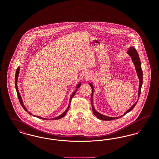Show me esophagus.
<instances>
[{
  "instance_id": "obj_1",
  "label": "esophagus",
  "mask_w": 159,
  "mask_h": 159,
  "mask_svg": "<svg viewBox=\"0 0 159 159\" xmlns=\"http://www.w3.org/2000/svg\"><path fill=\"white\" fill-rule=\"evenodd\" d=\"M84 78H86V79H89L91 77V73L90 72L88 71V72H85L84 75Z\"/></svg>"
}]
</instances>
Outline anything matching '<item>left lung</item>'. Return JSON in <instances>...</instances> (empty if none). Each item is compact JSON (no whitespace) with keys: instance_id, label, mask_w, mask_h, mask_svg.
<instances>
[{"instance_id":"obj_1","label":"left lung","mask_w":159,"mask_h":159,"mask_svg":"<svg viewBox=\"0 0 159 159\" xmlns=\"http://www.w3.org/2000/svg\"><path fill=\"white\" fill-rule=\"evenodd\" d=\"M127 53L131 57L132 60L133 61L134 65H135V67L136 69V73L138 77L139 78V89H138V98H139L140 94H141V87H142V84H143V70L141 68V61L139 59L138 53L137 52L135 48L133 46H131L129 48L128 51L127 52ZM89 85L91 86V88H92V93H91V104H92V111L93 113L94 114V115L98 118L99 119L102 120H113L115 119H117L119 118H120L123 116H125L126 114L128 113L129 112H130L134 107L136 106V103L138 102V100H137L136 102L132 106L128 111H126L124 114H123L122 116H120L119 117H108V116H106L103 114H101V113H98V111H96V110L95 109L93 105V99H92V96H93V84L92 83H89Z\"/></svg>"}]
</instances>
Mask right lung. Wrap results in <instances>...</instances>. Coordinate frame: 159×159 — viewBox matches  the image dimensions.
<instances>
[{
    "label": "right lung",
    "mask_w": 159,
    "mask_h": 159,
    "mask_svg": "<svg viewBox=\"0 0 159 159\" xmlns=\"http://www.w3.org/2000/svg\"><path fill=\"white\" fill-rule=\"evenodd\" d=\"M20 68L18 67L17 69H16V73H15V88H16V93H17V95H18V99H19V101H20V104H21V106L23 107V108L27 111V112H28L30 114H32L30 113L29 111H28V110H27V108H25V107L24 106V105L23 104V99L21 98V95H20V92H19V91H18V86H17V80H18V75H19V73H20ZM80 85H81V83L80 82V83H79L78 84H77V86H76V89H77V88H79L80 86ZM77 91V89H76V91H75L73 93H72V95H71V97H70V103H69V104H68V107H67V110L63 113L62 114H61L60 116H58V117H55V118H53V119H45V118H43V117H39V116H34V115H33V116H34V117H38V118H39V119H45V120H58V119H60L61 118H62V117H63L66 113H67V112L68 111V109H69V108H70V102H71V98L74 97V95H75V93H76V91Z\"/></svg>",
    "instance_id": "right-lung-1"
}]
</instances>
